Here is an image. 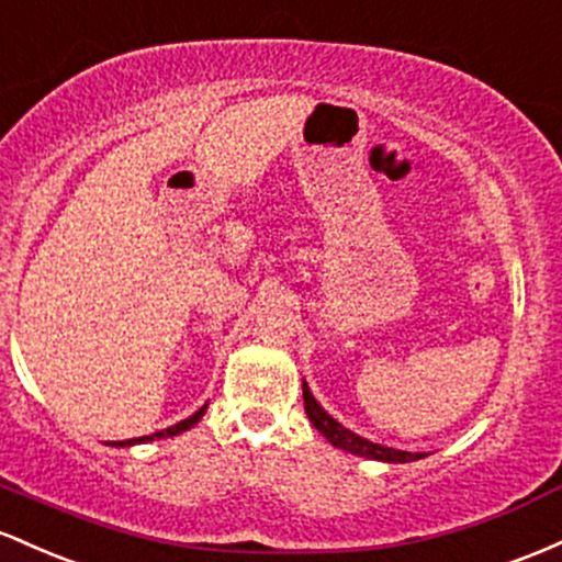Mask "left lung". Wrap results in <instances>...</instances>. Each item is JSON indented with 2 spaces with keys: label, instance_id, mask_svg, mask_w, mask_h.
<instances>
[{
  "label": "left lung",
  "instance_id": "left-lung-1",
  "mask_svg": "<svg viewBox=\"0 0 562 562\" xmlns=\"http://www.w3.org/2000/svg\"><path fill=\"white\" fill-rule=\"evenodd\" d=\"M302 398H305V414L307 419L313 422V427L324 435L326 440L334 446V449H342L348 453H356V457H366V459H376V462H417V459L427 457V453H412V451H398L390 449V446L382 443H371L369 438H361V435L350 432L348 427L339 425L331 414H326L321 408V403L313 398L311 387L307 382H302Z\"/></svg>",
  "mask_w": 562,
  "mask_h": 562
}]
</instances>
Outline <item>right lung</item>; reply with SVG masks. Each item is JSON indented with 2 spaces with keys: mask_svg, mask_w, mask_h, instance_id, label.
<instances>
[{
  "mask_svg": "<svg viewBox=\"0 0 562 562\" xmlns=\"http://www.w3.org/2000/svg\"><path fill=\"white\" fill-rule=\"evenodd\" d=\"M204 412H206V406H201L196 414H193V417H188V419H182V422H178V425H172V427H167V430H159V432H150V435H143V438H130V440H113L111 446H135V443H148V440H159V438H172V435H180V432H186V430H191L193 425H199V419L204 417Z\"/></svg>",
  "mask_w": 562,
  "mask_h": 562,
  "instance_id": "add662e5",
  "label": "right lung"
}]
</instances>
